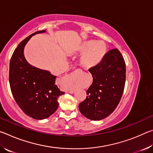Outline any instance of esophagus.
I'll list each match as a JSON object with an SVG mask.
<instances>
[{
	"label": "esophagus",
	"mask_w": 153,
	"mask_h": 153,
	"mask_svg": "<svg viewBox=\"0 0 153 153\" xmlns=\"http://www.w3.org/2000/svg\"><path fill=\"white\" fill-rule=\"evenodd\" d=\"M77 70L73 71L70 75H68V76H66L65 77V79L67 82H72V80L74 79L75 75H76V74H77ZM69 92H70V93H73V92H74V90L71 89V90H69Z\"/></svg>",
	"instance_id": "esophagus-1"
}]
</instances>
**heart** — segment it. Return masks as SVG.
I'll return each mask as SVG.
<instances>
[{
	"mask_svg": "<svg viewBox=\"0 0 153 153\" xmlns=\"http://www.w3.org/2000/svg\"><path fill=\"white\" fill-rule=\"evenodd\" d=\"M79 51L84 53L81 58V63L86 67H92L102 60L106 53V46L101 42L88 41L80 46Z\"/></svg>",
	"mask_w": 153,
	"mask_h": 153,
	"instance_id": "obj_1",
	"label": "heart"
}]
</instances>
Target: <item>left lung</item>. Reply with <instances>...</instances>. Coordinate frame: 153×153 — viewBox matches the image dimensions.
I'll return each mask as SVG.
<instances>
[{
	"label": "left lung",
	"mask_w": 153,
	"mask_h": 153,
	"mask_svg": "<svg viewBox=\"0 0 153 153\" xmlns=\"http://www.w3.org/2000/svg\"><path fill=\"white\" fill-rule=\"evenodd\" d=\"M126 63L117 48L108 51L99 63L91 67L93 82L79 109L91 120H101L112 113L120 102L126 83Z\"/></svg>",
	"instance_id": "left-lung-1"
}]
</instances>
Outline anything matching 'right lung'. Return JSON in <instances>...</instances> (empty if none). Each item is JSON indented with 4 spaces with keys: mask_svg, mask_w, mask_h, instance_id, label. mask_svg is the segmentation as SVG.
I'll list each match as a JSON object with an SVG mask.
<instances>
[{
    "mask_svg": "<svg viewBox=\"0 0 153 153\" xmlns=\"http://www.w3.org/2000/svg\"><path fill=\"white\" fill-rule=\"evenodd\" d=\"M22 41L10 61L9 84L15 102L27 115L35 120L48 118L57 109V98L64 94L55 84L56 76L31 65L25 60L24 46L33 35Z\"/></svg>",
    "mask_w": 153,
    "mask_h": 153,
    "instance_id": "add662e5",
    "label": "right lung"
}]
</instances>
